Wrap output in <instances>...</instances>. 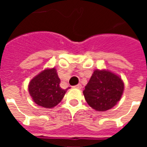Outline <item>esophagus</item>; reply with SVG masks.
Segmentation results:
<instances>
[{"mask_svg": "<svg viewBox=\"0 0 147 147\" xmlns=\"http://www.w3.org/2000/svg\"><path fill=\"white\" fill-rule=\"evenodd\" d=\"M74 87H76L77 89H81V88H82V85H81L80 83H79V84H77L76 86H75Z\"/></svg>", "mask_w": 147, "mask_h": 147, "instance_id": "obj_1", "label": "esophagus"}]
</instances>
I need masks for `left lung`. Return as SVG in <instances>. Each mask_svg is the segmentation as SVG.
<instances>
[{"label":"left lung","instance_id":"1","mask_svg":"<svg viewBox=\"0 0 147 147\" xmlns=\"http://www.w3.org/2000/svg\"><path fill=\"white\" fill-rule=\"evenodd\" d=\"M124 84L121 78L109 71L95 70L83 90L87 104L99 112L117 105L123 94Z\"/></svg>","mask_w":147,"mask_h":147}]
</instances>
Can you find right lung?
<instances>
[{
  "instance_id": "1",
  "label": "right lung",
  "mask_w": 147,
  "mask_h": 147,
  "mask_svg": "<svg viewBox=\"0 0 147 147\" xmlns=\"http://www.w3.org/2000/svg\"><path fill=\"white\" fill-rule=\"evenodd\" d=\"M60 83L57 70L54 67L49 68L31 80L28 90L37 105L43 108H53L61 102L67 90L62 89Z\"/></svg>"
}]
</instances>
